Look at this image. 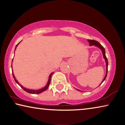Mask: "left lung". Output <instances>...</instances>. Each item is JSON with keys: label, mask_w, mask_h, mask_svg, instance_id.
<instances>
[{"label": "left lung", "mask_w": 125, "mask_h": 125, "mask_svg": "<svg viewBox=\"0 0 125 125\" xmlns=\"http://www.w3.org/2000/svg\"><path fill=\"white\" fill-rule=\"evenodd\" d=\"M88 41L89 43L90 46H93V45L96 46H97V47H98L100 48V49L101 51H102L104 58H105V61H106V75H105V76L104 79L103 80V82H102V83H103V82L105 80L106 78L107 74V69H108V61H107V59L106 57V55H105V48L103 47V46H101V45L100 43H99L98 41H95V40H88ZM102 83H101L100 84V85H101V84H102ZM77 90H78V89H77ZM78 90L80 91L79 90Z\"/></svg>", "instance_id": "8db88e82"}]
</instances>
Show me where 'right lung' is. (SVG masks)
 Listing matches in <instances>:
<instances>
[{"mask_svg":"<svg viewBox=\"0 0 125 125\" xmlns=\"http://www.w3.org/2000/svg\"><path fill=\"white\" fill-rule=\"evenodd\" d=\"M18 44H19V43H18ZM18 44H17V45L16 46V47H17V46H18ZM16 47H15V48H16ZM53 73H52L50 75V77H49V79H48V83H47V85H46V86H45V87H44L43 88L41 89H39V90H30V89H26V88H24V86H22L19 83V82H18V81H17V80L15 79V76H14L13 73H12V76H13V78H14V80H15V81L16 83H18V84H19V85L21 86V88H22L23 89H24V90L25 91V92H26L29 93H31V94H40V93H42V92H44V91H45V90H46V89H47L48 88V86H49L50 84V82H51V78L52 75Z\"/></svg>","mask_w":125,"mask_h":125,"instance_id":"obj_1","label":"right lung"}]
</instances>
